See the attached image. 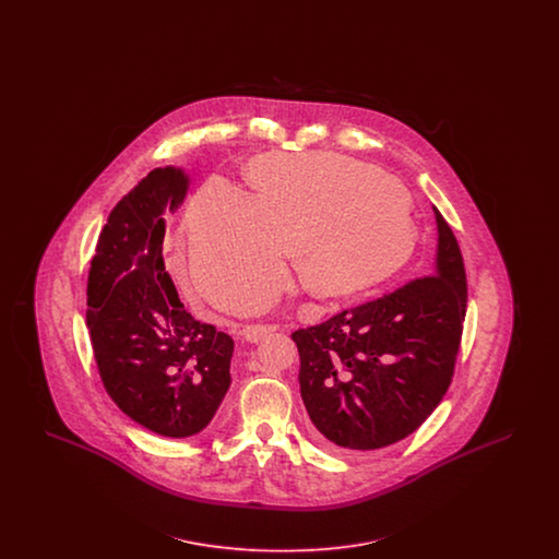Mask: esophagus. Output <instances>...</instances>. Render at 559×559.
Masks as SVG:
<instances>
[{"label":"esophagus","instance_id":"1","mask_svg":"<svg viewBox=\"0 0 559 559\" xmlns=\"http://www.w3.org/2000/svg\"><path fill=\"white\" fill-rule=\"evenodd\" d=\"M274 331H276V326H272V324H247L240 329V337L249 344H258L266 337L267 333H274Z\"/></svg>","mask_w":559,"mask_h":559}]
</instances>
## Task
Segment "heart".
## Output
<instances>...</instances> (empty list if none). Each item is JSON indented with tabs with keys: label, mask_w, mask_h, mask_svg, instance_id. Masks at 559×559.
<instances>
[{
	"label": "heart",
	"mask_w": 559,
	"mask_h": 559,
	"mask_svg": "<svg viewBox=\"0 0 559 559\" xmlns=\"http://www.w3.org/2000/svg\"><path fill=\"white\" fill-rule=\"evenodd\" d=\"M253 192L215 176L188 213L190 270L217 306L272 285L292 253L301 285L319 297H347L385 281L417 245L411 194L377 167L337 153L272 155L249 169ZM274 292L245 293L260 310Z\"/></svg>",
	"instance_id": "b5f03b06"
}]
</instances>
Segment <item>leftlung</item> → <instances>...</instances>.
I'll return each mask as SVG.
<instances>
[{
    "instance_id": "obj_1",
    "label": "left lung",
    "mask_w": 559,
    "mask_h": 559,
    "mask_svg": "<svg viewBox=\"0 0 559 559\" xmlns=\"http://www.w3.org/2000/svg\"><path fill=\"white\" fill-rule=\"evenodd\" d=\"M427 276L299 329V392L320 447L374 451L413 433L451 385L467 308L459 242L442 213Z\"/></svg>"
}]
</instances>
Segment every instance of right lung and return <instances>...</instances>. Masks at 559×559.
<instances>
[{
    "label": "right lung",
    "instance_id": "add662e5",
    "mask_svg": "<svg viewBox=\"0 0 559 559\" xmlns=\"http://www.w3.org/2000/svg\"><path fill=\"white\" fill-rule=\"evenodd\" d=\"M188 188L176 165L142 178L108 215L87 278L85 317L108 396L165 438L203 431L233 383V337L194 319L165 270V213Z\"/></svg>",
    "mask_w": 559,
    "mask_h": 559
}]
</instances>
